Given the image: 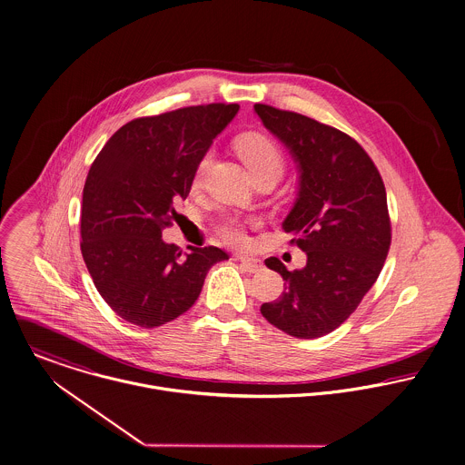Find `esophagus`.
I'll use <instances>...</instances> for the list:
<instances>
[{
    "instance_id": "34e87169",
    "label": "esophagus",
    "mask_w": 465,
    "mask_h": 465,
    "mask_svg": "<svg viewBox=\"0 0 465 465\" xmlns=\"http://www.w3.org/2000/svg\"><path fill=\"white\" fill-rule=\"evenodd\" d=\"M236 260L242 263V267L247 271V272H260L262 271V262L260 260H254V258H247V256H236Z\"/></svg>"
}]
</instances>
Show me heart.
<instances>
[{
	"mask_svg": "<svg viewBox=\"0 0 465 465\" xmlns=\"http://www.w3.org/2000/svg\"><path fill=\"white\" fill-rule=\"evenodd\" d=\"M238 153L243 158V162L252 176L262 171H269V169L283 171L285 162H283L282 150L271 137H267L263 134H247V135L240 137L238 139ZM211 160H213L211 152H207L200 158L196 171H194L196 183L202 182L207 167L211 165ZM218 232L231 245H243L247 240L245 227L238 218H225L218 225Z\"/></svg>",
	"mask_w": 465,
	"mask_h": 465,
	"instance_id": "heart-1",
	"label": "heart"
}]
</instances>
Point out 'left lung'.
I'll return each instance as SVG.
<instances>
[{
	"label": "left lung",
	"instance_id": "8db88e82",
	"mask_svg": "<svg viewBox=\"0 0 465 465\" xmlns=\"http://www.w3.org/2000/svg\"><path fill=\"white\" fill-rule=\"evenodd\" d=\"M254 112L294 156L300 191L283 222L307 252V265L282 274L285 291L263 303V317L298 339L333 331L377 282L391 243L384 182L373 160L350 135L294 112L254 104Z\"/></svg>",
	"mask_w": 465,
	"mask_h": 465
}]
</instances>
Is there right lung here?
I'll use <instances>...</instances> for the list:
<instances>
[{"label": "right lung", "mask_w": 465, "mask_h": 465, "mask_svg": "<svg viewBox=\"0 0 465 465\" xmlns=\"http://www.w3.org/2000/svg\"><path fill=\"white\" fill-rule=\"evenodd\" d=\"M238 104L187 106L141 117L104 144L83 189L81 252L95 289L132 324L155 328L191 309L209 269L227 252L162 240L176 220L200 158Z\"/></svg>", "instance_id": "add662e5"}]
</instances>
